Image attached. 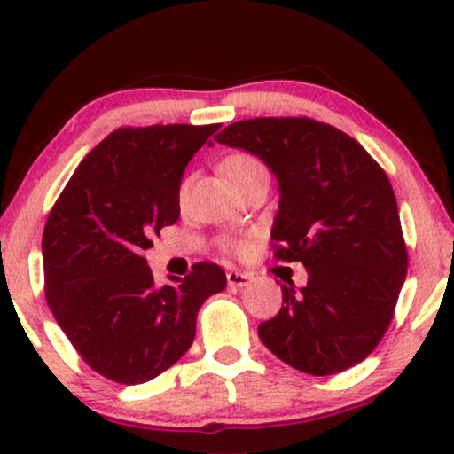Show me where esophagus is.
<instances>
[{"label": "esophagus", "mask_w": 454, "mask_h": 454, "mask_svg": "<svg viewBox=\"0 0 454 454\" xmlns=\"http://www.w3.org/2000/svg\"><path fill=\"white\" fill-rule=\"evenodd\" d=\"M252 278L254 277L250 275V272H239V270L227 272V283H229V287H231V289L246 287V285L252 283Z\"/></svg>", "instance_id": "34e87169"}]
</instances>
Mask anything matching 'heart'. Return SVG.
<instances>
[{"mask_svg": "<svg viewBox=\"0 0 454 454\" xmlns=\"http://www.w3.org/2000/svg\"><path fill=\"white\" fill-rule=\"evenodd\" d=\"M258 169H264L262 163H260L258 159L250 157V154H231V157L223 160V165H221L223 176L229 179V184H231L233 188L241 182V179H246L247 176H250V173L258 171ZM185 192H188V182L182 185V192H179L182 200L185 198ZM235 247H238V250H241V247H244V244H238Z\"/></svg>", "mask_w": 454, "mask_h": 454, "instance_id": "obj_1", "label": "heart"}]
</instances>
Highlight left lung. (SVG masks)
Returning <instances> with one entry per match:
<instances>
[{
  "label": "left lung",
  "mask_w": 454,
  "mask_h": 454,
  "mask_svg": "<svg viewBox=\"0 0 454 454\" xmlns=\"http://www.w3.org/2000/svg\"><path fill=\"white\" fill-rule=\"evenodd\" d=\"M215 140L258 157L277 177L275 256L308 270L303 287L281 285L283 306L258 326L260 340L312 376L359 364L387 333L407 275L387 173L351 136L308 117L235 121Z\"/></svg>",
  "instance_id": "1"
}]
</instances>
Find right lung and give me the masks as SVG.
<instances>
[{
	"label": "right lung",
	"mask_w": 454,
	"mask_h": 454,
	"mask_svg": "<svg viewBox=\"0 0 454 454\" xmlns=\"http://www.w3.org/2000/svg\"><path fill=\"white\" fill-rule=\"evenodd\" d=\"M219 126L121 128L86 154L43 231L45 295L84 362L121 384L171 368L196 334V314L225 289L221 266L154 283L142 252L179 219V185Z\"/></svg>",
	"instance_id": "obj_1"
}]
</instances>
